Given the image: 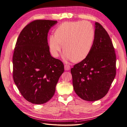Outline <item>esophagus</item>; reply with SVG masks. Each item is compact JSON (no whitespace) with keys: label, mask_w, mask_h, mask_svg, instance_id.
Segmentation results:
<instances>
[{"label":"esophagus","mask_w":127,"mask_h":127,"mask_svg":"<svg viewBox=\"0 0 127 127\" xmlns=\"http://www.w3.org/2000/svg\"><path fill=\"white\" fill-rule=\"evenodd\" d=\"M70 65H69L68 64H66L64 65V69L66 70H69L70 69Z\"/></svg>","instance_id":"esophagus-1"}]
</instances>
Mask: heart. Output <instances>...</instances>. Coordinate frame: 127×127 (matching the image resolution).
I'll use <instances>...</instances> for the list:
<instances>
[{
  "instance_id": "1",
  "label": "heart",
  "mask_w": 127,
  "mask_h": 127,
  "mask_svg": "<svg viewBox=\"0 0 127 127\" xmlns=\"http://www.w3.org/2000/svg\"><path fill=\"white\" fill-rule=\"evenodd\" d=\"M95 31L90 22L83 21L65 22L57 29L55 35L49 37L52 55L57 57L63 48L64 57L79 62L90 53L94 43Z\"/></svg>"
}]
</instances>
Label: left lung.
I'll return each instance as SVG.
<instances>
[{
	"label": "left lung",
	"instance_id": "left-lung-1",
	"mask_svg": "<svg viewBox=\"0 0 127 127\" xmlns=\"http://www.w3.org/2000/svg\"><path fill=\"white\" fill-rule=\"evenodd\" d=\"M70 71L75 93L84 100L97 101L108 92L116 75V55L109 34L99 23H95L89 55Z\"/></svg>",
	"mask_w": 127,
	"mask_h": 127
}]
</instances>
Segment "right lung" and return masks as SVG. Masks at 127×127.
Listing matches in <instances>:
<instances>
[{"label":"right lung","instance_id":"obj_1","mask_svg":"<svg viewBox=\"0 0 127 127\" xmlns=\"http://www.w3.org/2000/svg\"><path fill=\"white\" fill-rule=\"evenodd\" d=\"M57 21L36 20L22 30L13 56V77L19 91L29 102L41 104L54 95L64 65L49 51L48 33Z\"/></svg>","mask_w":127,"mask_h":127}]
</instances>
